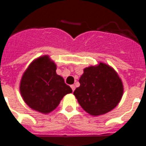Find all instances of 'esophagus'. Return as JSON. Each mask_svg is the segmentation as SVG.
I'll return each instance as SVG.
<instances>
[{
	"mask_svg": "<svg viewBox=\"0 0 146 146\" xmlns=\"http://www.w3.org/2000/svg\"><path fill=\"white\" fill-rule=\"evenodd\" d=\"M70 87H71V88H72V90H73V92H74V90H75V85H70Z\"/></svg>",
	"mask_w": 146,
	"mask_h": 146,
	"instance_id": "34e87169",
	"label": "esophagus"
}]
</instances>
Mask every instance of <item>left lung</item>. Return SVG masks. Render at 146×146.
Returning <instances> with one entry per match:
<instances>
[{
    "mask_svg": "<svg viewBox=\"0 0 146 146\" xmlns=\"http://www.w3.org/2000/svg\"><path fill=\"white\" fill-rule=\"evenodd\" d=\"M79 83L73 94L82 108L92 115L111 111L122 97V82L112 67L103 63L84 69Z\"/></svg>",
    "mask_w": 146,
    "mask_h": 146,
    "instance_id": "left-lung-1",
    "label": "left lung"
}]
</instances>
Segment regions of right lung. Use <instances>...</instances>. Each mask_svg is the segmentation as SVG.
I'll use <instances>...</instances> for the list:
<instances>
[{
    "label": "right lung",
    "mask_w": 146,
    "mask_h": 146,
    "mask_svg": "<svg viewBox=\"0 0 146 146\" xmlns=\"http://www.w3.org/2000/svg\"><path fill=\"white\" fill-rule=\"evenodd\" d=\"M55 70L56 65L46 55L33 61L24 73L20 92L31 109L48 113L58 106L64 96L72 92Z\"/></svg>",
    "instance_id": "1"
}]
</instances>
